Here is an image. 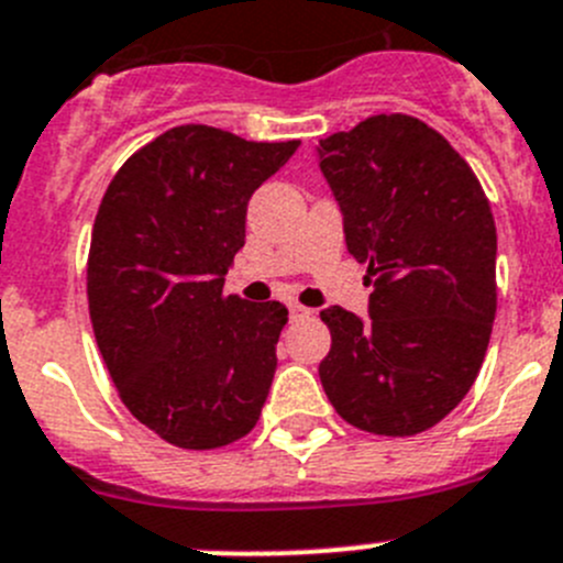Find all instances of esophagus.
Segmentation results:
<instances>
[{"mask_svg": "<svg viewBox=\"0 0 563 563\" xmlns=\"http://www.w3.org/2000/svg\"><path fill=\"white\" fill-rule=\"evenodd\" d=\"M312 316V309L301 307V303H290V318L292 321H303V318Z\"/></svg>", "mask_w": 563, "mask_h": 563, "instance_id": "34e87169", "label": "esophagus"}]
</instances>
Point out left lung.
I'll return each instance as SVG.
<instances>
[{"label": "left lung", "instance_id": "1", "mask_svg": "<svg viewBox=\"0 0 563 563\" xmlns=\"http://www.w3.org/2000/svg\"><path fill=\"white\" fill-rule=\"evenodd\" d=\"M349 254L368 265V318L323 309L321 385L349 424L416 435L477 379L497 312V229L472 167L416 117H371L316 147Z\"/></svg>", "mask_w": 563, "mask_h": 563}]
</instances>
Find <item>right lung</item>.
I'll list each match as a JSON object with an SVG mask.
<instances>
[{
	"label": "right lung",
	"instance_id": "add662e5",
	"mask_svg": "<svg viewBox=\"0 0 563 563\" xmlns=\"http://www.w3.org/2000/svg\"><path fill=\"white\" fill-rule=\"evenodd\" d=\"M298 144L178 125L122 164L97 211V345L128 410L180 450H218L260 421L287 307L223 296V285L247 200Z\"/></svg>",
	"mask_w": 563,
	"mask_h": 563
}]
</instances>
